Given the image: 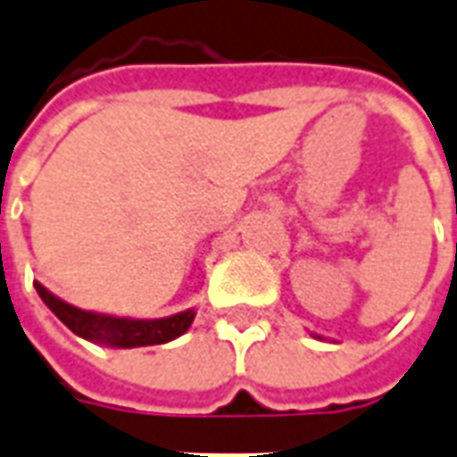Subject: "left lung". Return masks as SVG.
<instances>
[{
  "instance_id": "8db88e82",
  "label": "left lung",
  "mask_w": 457,
  "mask_h": 457,
  "mask_svg": "<svg viewBox=\"0 0 457 457\" xmlns=\"http://www.w3.org/2000/svg\"><path fill=\"white\" fill-rule=\"evenodd\" d=\"M311 336H313V337H318V340H320V337H323V336H316V333H311Z\"/></svg>"
}]
</instances>
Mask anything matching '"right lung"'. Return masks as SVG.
<instances>
[{
    "label": "right lung",
    "instance_id": "add662e5",
    "mask_svg": "<svg viewBox=\"0 0 457 457\" xmlns=\"http://www.w3.org/2000/svg\"><path fill=\"white\" fill-rule=\"evenodd\" d=\"M34 288L46 306L54 311L55 318L63 326L71 328L75 336L95 345L117 347V350L170 343V340L183 336L193 326V318H195V308H186V311L166 318L110 316V313H97V311H85V308L73 306V303L51 294L38 281H34Z\"/></svg>",
    "mask_w": 457,
    "mask_h": 457
}]
</instances>
